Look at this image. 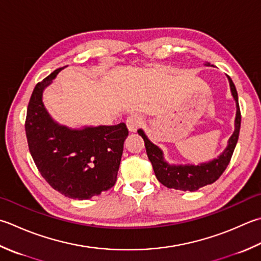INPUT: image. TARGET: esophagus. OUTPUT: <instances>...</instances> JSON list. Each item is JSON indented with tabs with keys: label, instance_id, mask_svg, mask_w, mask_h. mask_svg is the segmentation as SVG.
<instances>
[{
	"label": "esophagus",
	"instance_id": "esophagus-1",
	"mask_svg": "<svg viewBox=\"0 0 261 261\" xmlns=\"http://www.w3.org/2000/svg\"><path fill=\"white\" fill-rule=\"evenodd\" d=\"M142 123H144V119H142V116L139 114H131L126 119L127 129H129L131 132L137 131V129H139V127L142 125Z\"/></svg>",
	"mask_w": 261,
	"mask_h": 261
}]
</instances>
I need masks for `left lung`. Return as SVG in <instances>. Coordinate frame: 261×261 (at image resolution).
Listing matches in <instances>:
<instances>
[{
  "label": "left lung",
  "instance_id": "8db88e82",
  "mask_svg": "<svg viewBox=\"0 0 261 261\" xmlns=\"http://www.w3.org/2000/svg\"><path fill=\"white\" fill-rule=\"evenodd\" d=\"M206 65H211L206 63ZM229 86H231L232 95L237 101V117H236V130H234L232 137L229 138L228 145L226 149L222 152L221 156L209 163H203L200 165H186V166H173L168 165L163 157V151L156 145L152 144L144 131L139 130V134L142 139L145 141V147L147 151V156L151 162L152 168H154L155 175L157 180L160 181L163 186L170 189H175V190L182 191H196L201 187L207 185H212L217 181L219 176L223 174V172L226 170L228 163L231 162L233 151L236 149L237 142L239 139L240 127H241V112H240L239 99H238V91L236 86H234L232 79L228 76Z\"/></svg>",
  "mask_w": 261,
  "mask_h": 261
}]
</instances>
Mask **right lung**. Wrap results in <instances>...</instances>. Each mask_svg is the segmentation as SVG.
Masks as SVG:
<instances>
[{
    "label": "right lung",
    "instance_id": "add662e5",
    "mask_svg": "<svg viewBox=\"0 0 261 261\" xmlns=\"http://www.w3.org/2000/svg\"><path fill=\"white\" fill-rule=\"evenodd\" d=\"M63 68L36 85L25 116L29 151L38 171L63 196L90 199L115 185L123 144L129 135L125 123L72 130L59 125L45 110L42 96Z\"/></svg>",
    "mask_w": 261,
    "mask_h": 261
}]
</instances>
